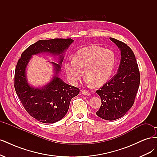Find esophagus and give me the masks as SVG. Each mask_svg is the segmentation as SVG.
<instances>
[{"label": "esophagus", "mask_w": 157, "mask_h": 157, "mask_svg": "<svg viewBox=\"0 0 157 157\" xmlns=\"http://www.w3.org/2000/svg\"><path fill=\"white\" fill-rule=\"evenodd\" d=\"M82 94L83 95H84V96H90V93L88 91H87V90H82Z\"/></svg>", "instance_id": "esophagus-1"}]
</instances>
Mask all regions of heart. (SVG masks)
Instances as JSON below:
<instances>
[{"mask_svg": "<svg viewBox=\"0 0 157 157\" xmlns=\"http://www.w3.org/2000/svg\"><path fill=\"white\" fill-rule=\"evenodd\" d=\"M115 62L116 57L113 51L90 45L76 52L73 59L65 61L64 69L73 84L77 83L84 72L86 84L100 86L110 78Z\"/></svg>", "mask_w": 157, "mask_h": 157, "instance_id": "1", "label": "heart"}]
</instances>
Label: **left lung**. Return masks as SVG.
Returning <instances> with one entry per match:
<instances>
[{
    "label": "left lung",
    "instance_id": "1",
    "mask_svg": "<svg viewBox=\"0 0 157 157\" xmlns=\"http://www.w3.org/2000/svg\"><path fill=\"white\" fill-rule=\"evenodd\" d=\"M121 51L117 74L98 90L101 105L96 115L102 119L114 121L126 115L134 103L140 82V75L134 52L124 42L109 38Z\"/></svg>",
    "mask_w": 157,
    "mask_h": 157
}]
</instances>
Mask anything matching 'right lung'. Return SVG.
Wrapping results in <instances>:
<instances>
[{
  "mask_svg": "<svg viewBox=\"0 0 157 157\" xmlns=\"http://www.w3.org/2000/svg\"><path fill=\"white\" fill-rule=\"evenodd\" d=\"M74 40L71 39L40 40L23 52L18 60L14 77V87L23 106L29 115L43 123H54L65 116L71 99L80 90L61 80L59 74L65 52ZM58 56L59 63H50L54 75L50 82L40 87L31 86L27 80L26 69L32 56L39 53Z\"/></svg>",
  "mask_w": 157,
  "mask_h": 157,
  "instance_id": "obj_1",
  "label": "right lung"
}]
</instances>
